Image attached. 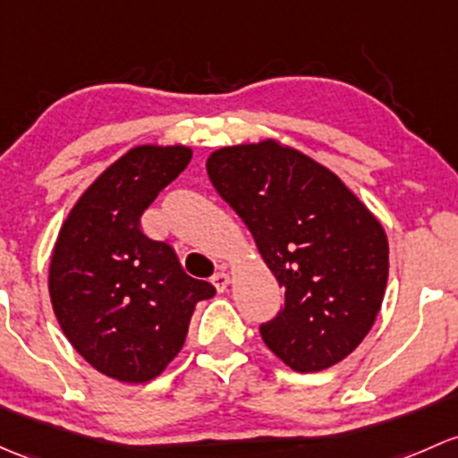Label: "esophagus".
<instances>
[{"instance_id": "obj_1", "label": "esophagus", "mask_w": 458, "mask_h": 458, "mask_svg": "<svg viewBox=\"0 0 458 458\" xmlns=\"http://www.w3.org/2000/svg\"><path fill=\"white\" fill-rule=\"evenodd\" d=\"M213 285H215V290L219 292V293L228 290V285H230V274H228V272H216L215 276H213Z\"/></svg>"}]
</instances>
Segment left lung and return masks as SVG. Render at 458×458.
Masks as SVG:
<instances>
[{
	"label": "left lung",
	"mask_w": 458,
	"mask_h": 458,
	"mask_svg": "<svg viewBox=\"0 0 458 458\" xmlns=\"http://www.w3.org/2000/svg\"><path fill=\"white\" fill-rule=\"evenodd\" d=\"M206 171L285 292L281 314L261 325L267 349L298 373L353 353L386 292L377 216L334 171L276 138L216 148Z\"/></svg>",
	"instance_id": "1"
}]
</instances>
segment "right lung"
Instances as JSON below:
<instances>
[{
    "instance_id": "obj_1",
    "label": "right lung",
    "mask_w": 458,
    "mask_h": 458,
    "mask_svg": "<svg viewBox=\"0 0 458 458\" xmlns=\"http://www.w3.org/2000/svg\"><path fill=\"white\" fill-rule=\"evenodd\" d=\"M192 157L186 144H138L96 177L67 213L47 267L52 310L81 358L115 382L144 384L184 346L191 316L215 287L189 276L140 216Z\"/></svg>"
}]
</instances>
